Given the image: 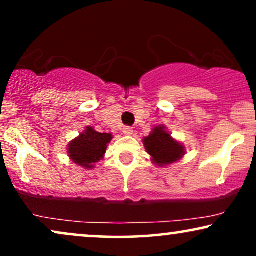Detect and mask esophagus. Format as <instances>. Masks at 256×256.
<instances>
[{
  "label": "esophagus",
  "instance_id": "esophagus-1",
  "mask_svg": "<svg viewBox=\"0 0 256 256\" xmlns=\"http://www.w3.org/2000/svg\"><path fill=\"white\" fill-rule=\"evenodd\" d=\"M122 132H124L125 136H131L132 134H134V128H130V126H124Z\"/></svg>",
  "mask_w": 256,
  "mask_h": 256
}]
</instances>
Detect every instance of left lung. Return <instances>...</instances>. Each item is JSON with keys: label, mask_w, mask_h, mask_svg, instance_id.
<instances>
[{"label": "left lung", "mask_w": 256, "mask_h": 256, "mask_svg": "<svg viewBox=\"0 0 256 256\" xmlns=\"http://www.w3.org/2000/svg\"><path fill=\"white\" fill-rule=\"evenodd\" d=\"M144 146L158 166H166L180 160L186 154L183 145L176 142L164 126H157L148 137L144 138Z\"/></svg>", "instance_id": "8db88e82"}]
</instances>
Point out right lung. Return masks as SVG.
I'll list each match as a JSON object with an SVG mask.
<instances>
[{
    "instance_id": "add662e5",
    "label": "right lung",
    "mask_w": 256,
    "mask_h": 256,
    "mask_svg": "<svg viewBox=\"0 0 256 256\" xmlns=\"http://www.w3.org/2000/svg\"><path fill=\"white\" fill-rule=\"evenodd\" d=\"M111 139V134H100L88 126L85 132L70 142L67 152L78 166L92 169L96 162L102 160Z\"/></svg>"
}]
</instances>
